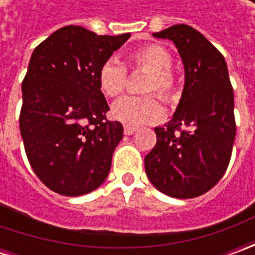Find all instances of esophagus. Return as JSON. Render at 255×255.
<instances>
[{"label":"esophagus","instance_id":"obj_1","mask_svg":"<svg viewBox=\"0 0 255 255\" xmlns=\"http://www.w3.org/2000/svg\"><path fill=\"white\" fill-rule=\"evenodd\" d=\"M136 130H137V128H133V126H125V134H128V136L133 134Z\"/></svg>","mask_w":255,"mask_h":255}]
</instances>
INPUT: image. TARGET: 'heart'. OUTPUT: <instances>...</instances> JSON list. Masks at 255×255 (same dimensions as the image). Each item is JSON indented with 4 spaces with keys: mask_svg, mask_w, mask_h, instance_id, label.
Returning a JSON list of instances; mask_svg holds the SVG:
<instances>
[{
    "mask_svg": "<svg viewBox=\"0 0 255 255\" xmlns=\"http://www.w3.org/2000/svg\"><path fill=\"white\" fill-rule=\"evenodd\" d=\"M128 66L130 69H143L147 72L143 82V93L156 92L164 101H170L174 96V79L171 75L173 58L166 48L154 44L137 48L128 56ZM126 79L128 75L125 66L115 59H108L99 68V89L108 98L122 95L126 88ZM111 116L126 126L136 128L160 122L164 118V109L153 95L140 98L126 96L113 103Z\"/></svg>",
    "mask_w": 255,
    "mask_h": 255,
    "instance_id": "1",
    "label": "heart"
}]
</instances>
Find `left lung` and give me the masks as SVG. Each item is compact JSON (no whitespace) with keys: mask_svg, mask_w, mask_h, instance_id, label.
I'll use <instances>...</instances> for the list:
<instances>
[{"mask_svg":"<svg viewBox=\"0 0 255 255\" xmlns=\"http://www.w3.org/2000/svg\"><path fill=\"white\" fill-rule=\"evenodd\" d=\"M153 36L176 45L184 88L173 119L154 128L157 142L144 157V169L159 191L193 199L214 187L230 163L236 119L229 69L219 49L189 25H173Z\"/></svg>","mask_w":255,"mask_h":255,"instance_id":"left-lung-1","label":"left lung"}]
</instances>
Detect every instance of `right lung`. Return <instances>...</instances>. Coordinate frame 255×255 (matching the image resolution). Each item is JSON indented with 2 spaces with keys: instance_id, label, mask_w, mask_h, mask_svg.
Instances as JSON below:
<instances>
[{
  "instance_id": "add662e5",
  "label": "right lung",
  "mask_w": 255,
  "mask_h": 255,
  "mask_svg": "<svg viewBox=\"0 0 255 255\" xmlns=\"http://www.w3.org/2000/svg\"><path fill=\"white\" fill-rule=\"evenodd\" d=\"M129 36L68 25L32 52L22 81L19 130L35 174L58 194L91 193L109 174L123 126L106 119L109 106L98 72Z\"/></svg>"
}]
</instances>
